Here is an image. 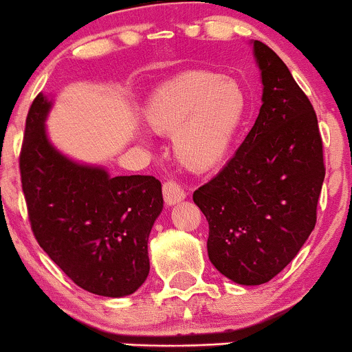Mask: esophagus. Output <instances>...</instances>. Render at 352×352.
I'll list each match as a JSON object with an SVG mask.
<instances>
[{
  "mask_svg": "<svg viewBox=\"0 0 352 352\" xmlns=\"http://www.w3.org/2000/svg\"><path fill=\"white\" fill-rule=\"evenodd\" d=\"M162 196H164L166 205L175 206L186 198V191L181 190V188L177 186L176 183H173V181H168V183L162 184Z\"/></svg>",
  "mask_w": 352,
  "mask_h": 352,
  "instance_id": "obj_1",
  "label": "esophagus"
}]
</instances>
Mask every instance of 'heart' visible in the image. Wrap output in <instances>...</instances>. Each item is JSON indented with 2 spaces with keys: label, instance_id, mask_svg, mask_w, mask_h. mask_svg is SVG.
I'll return each mask as SVG.
<instances>
[{
  "label": "heart",
  "instance_id": "b5f03b06",
  "mask_svg": "<svg viewBox=\"0 0 352 352\" xmlns=\"http://www.w3.org/2000/svg\"><path fill=\"white\" fill-rule=\"evenodd\" d=\"M250 111L245 87L218 72L190 70L154 90L144 109L151 131L173 135L176 161L191 173L220 166Z\"/></svg>",
  "mask_w": 352,
  "mask_h": 352
}]
</instances>
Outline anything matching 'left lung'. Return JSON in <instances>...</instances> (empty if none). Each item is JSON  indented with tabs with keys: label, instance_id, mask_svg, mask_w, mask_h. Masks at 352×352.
Instances as JSON below:
<instances>
[{
	"label": "left lung",
	"instance_id": "obj_1",
	"mask_svg": "<svg viewBox=\"0 0 352 352\" xmlns=\"http://www.w3.org/2000/svg\"><path fill=\"white\" fill-rule=\"evenodd\" d=\"M250 45L263 85L258 117L192 201L210 225L214 268L240 285H262L311 235L326 169L312 104L280 56L258 40Z\"/></svg>",
	"mask_w": 352,
	"mask_h": 352
}]
</instances>
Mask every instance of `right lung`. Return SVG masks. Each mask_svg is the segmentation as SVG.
Returning a JSON list of instances; mask_svg holds the SVG:
<instances>
[{
	"label": "right lung",
	"mask_w": 352,
	"mask_h": 352,
	"mask_svg": "<svg viewBox=\"0 0 352 352\" xmlns=\"http://www.w3.org/2000/svg\"><path fill=\"white\" fill-rule=\"evenodd\" d=\"M54 96L38 94L26 117L21 184L32 230L45 253L90 294L119 298L149 275L147 240L162 211L153 176H116L63 154L50 141Z\"/></svg>",
	"instance_id": "obj_1"
}]
</instances>
